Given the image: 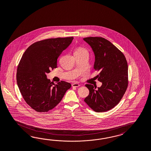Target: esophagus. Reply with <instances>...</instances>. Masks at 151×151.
Masks as SVG:
<instances>
[{
	"instance_id": "34e87169",
	"label": "esophagus",
	"mask_w": 151,
	"mask_h": 151,
	"mask_svg": "<svg viewBox=\"0 0 151 151\" xmlns=\"http://www.w3.org/2000/svg\"><path fill=\"white\" fill-rule=\"evenodd\" d=\"M72 86L76 87H79V86H80V85L78 84V83H73L72 84Z\"/></svg>"
}]
</instances>
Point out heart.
<instances>
[{
	"label": "heart",
	"mask_w": 151,
	"mask_h": 151,
	"mask_svg": "<svg viewBox=\"0 0 151 151\" xmlns=\"http://www.w3.org/2000/svg\"><path fill=\"white\" fill-rule=\"evenodd\" d=\"M84 51H87V50L81 47H78V48H76L75 49V50L74 51V54H77V53H80V52H84Z\"/></svg>",
	"instance_id": "heart-1"
}]
</instances>
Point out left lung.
<instances>
[{"mask_svg": "<svg viewBox=\"0 0 151 151\" xmlns=\"http://www.w3.org/2000/svg\"><path fill=\"white\" fill-rule=\"evenodd\" d=\"M83 40L91 47L95 56L93 68L102 83L100 87L85 86L89 95L84 101L96 112H106L117 105L128 86V64L124 54L110 41L101 37H87Z\"/></svg>", "mask_w": 151, "mask_h": 151, "instance_id": "1", "label": "left lung"}]
</instances>
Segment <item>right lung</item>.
<instances>
[{"label":"right lung","instance_id":"1","mask_svg":"<svg viewBox=\"0 0 151 151\" xmlns=\"http://www.w3.org/2000/svg\"><path fill=\"white\" fill-rule=\"evenodd\" d=\"M73 37L37 41L24 52L19 63L17 81L25 101L33 110L45 112L59 104L71 85L61 81L54 84L46 73L57 68V59Z\"/></svg>","mask_w":151,"mask_h":151}]
</instances>
